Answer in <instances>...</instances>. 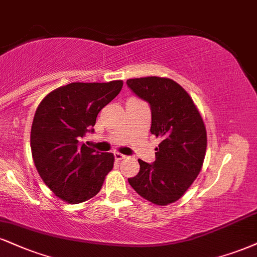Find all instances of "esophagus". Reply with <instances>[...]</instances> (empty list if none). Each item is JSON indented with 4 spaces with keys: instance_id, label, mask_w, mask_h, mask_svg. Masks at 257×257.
Masks as SVG:
<instances>
[{
    "instance_id": "34e87169",
    "label": "esophagus",
    "mask_w": 257,
    "mask_h": 257,
    "mask_svg": "<svg viewBox=\"0 0 257 257\" xmlns=\"http://www.w3.org/2000/svg\"><path fill=\"white\" fill-rule=\"evenodd\" d=\"M113 156H115V159L116 160H122V159H125L126 158V156H124V154H122V153H118V152L113 153Z\"/></svg>"
}]
</instances>
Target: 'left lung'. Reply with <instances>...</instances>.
Wrapping results in <instances>:
<instances>
[{"label": "left lung", "instance_id": "1", "mask_svg": "<svg viewBox=\"0 0 257 257\" xmlns=\"http://www.w3.org/2000/svg\"><path fill=\"white\" fill-rule=\"evenodd\" d=\"M126 86L151 107V133L162 142L156 160L139 159L140 171L128 178L139 195L156 205L175 202L193 184L202 168L207 134L193 99L174 80L147 76L126 80Z\"/></svg>", "mask_w": 257, "mask_h": 257}]
</instances>
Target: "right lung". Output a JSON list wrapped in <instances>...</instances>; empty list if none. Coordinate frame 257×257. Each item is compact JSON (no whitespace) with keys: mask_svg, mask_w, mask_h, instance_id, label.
Segmentation results:
<instances>
[{"mask_svg":"<svg viewBox=\"0 0 257 257\" xmlns=\"http://www.w3.org/2000/svg\"><path fill=\"white\" fill-rule=\"evenodd\" d=\"M123 81L72 82L43 99L31 129L37 171L55 195L80 203L97 195L113 166V154L82 144L97 116L119 93Z\"/></svg>","mask_w":257,"mask_h":257,"instance_id":"obj_1","label":"right lung"}]
</instances>
